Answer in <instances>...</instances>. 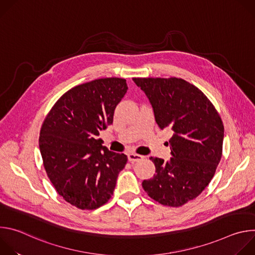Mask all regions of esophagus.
<instances>
[{"label":"esophagus","mask_w":255,"mask_h":255,"mask_svg":"<svg viewBox=\"0 0 255 255\" xmlns=\"http://www.w3.org/2000/svg\"><path fill=\"white\" fill-rule=\"evenodd\" d=\"M143 159V156L140 154H136V153H129L128 154V160L130 162H135V161H139Z\"/></svg>","instance_id":"esophagus-1"}]
</instances>
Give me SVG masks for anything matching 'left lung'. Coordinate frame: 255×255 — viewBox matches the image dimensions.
<instances>
[{
	"mask_svg": "<svg viewBox=\"0 0 255 255\" xmlns=\"http://www.w3.org/2000/svg\"><path fill=\"white\" fill-rule=\"evenodd\" d=\"M133 81L147 96L159 128L173 131L170 160L151 157L155 173L142 187L159 204L180 207L196 199L213 178L222 157L223 122L204 93L183 79Z\"/></svg>",
	"mask_w": 255,
	"mask_h": 255,
	"instance_id": "left-lung-1",
	"label": "left lung"
}]
</instances>
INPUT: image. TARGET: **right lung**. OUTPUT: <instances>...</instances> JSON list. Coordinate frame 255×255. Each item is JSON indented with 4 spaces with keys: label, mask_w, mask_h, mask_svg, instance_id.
<instances>
[{
    "label": "right lung",
    "mask_w": 255,
    "mask_h": 255,
    "mask_svg": "<svg viewBox=\"0 0 255 255\" xmlns=\"http://www.w3.org/2000/svg\"><path fill=\"white\" fill-rule=\"evenodd\" d=\"M128 90L126 80H95L63 94L42 124L39 148L51 184L60 197L81 210L110 200L124 153L103 146L100 131L113 123L116 106Z\"/></svg>",
    "instance_id": "add662e5"
}]
</instances>
